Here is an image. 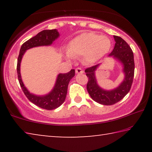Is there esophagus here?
Returning a JSON list of instances; mask_svg holds the SVG:
<instances>
[{"mask_svg": "<svg viewBox=\"0 0 152 152\" xmlns=\"http://www.w3.org/2000/svg\"><path fill=\"white\" fill-rule=\"evenodd\" d=\"M76 74H82L84 73V71L80 68H76Z\"/></svg>", "mask_w": 152, "mask_h": 152, "instance_id": "34e87169", "label": "esophagus"}]
</instances>
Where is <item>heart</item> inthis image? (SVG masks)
I'll list each match as a JSON object with an SVG mask.
<instances>
[{
  "instance_id": "b5f03b06",
  "label": "heart",
  "mask_w": 152,
  "mask_h": 152,
  "mask_svg": "<svg viewBox=\"0 0 152 152\" xmlns=\"http://www.w3.org/2000/svg\"><path fill=\"white\" fill-rule=\"evenodd\" d=\"M110 48L111 41L106 36L94 33H82L70 41L64 57L72 61L74 57L82 56L86 63L94 64L103 58Z\"/></svg>"
}]
</instances>
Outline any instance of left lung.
Masks as SVG:
<instances>
[{"label":"left lung","mask_w":152,"mask_h":152,"mask_svg":"<svg viewBox=\"0 0 152 152\" xmlns=\"http://www.w3.org/2000/svg\"><path fill=\"white\" fill-rule=\"evenodd\" d=\"M115 44L109 56H113L121 64L124 78L119 86L112 90H104L97 83L95 72L101 64L86 68L85 72L88 78L86 88L90 96L95 102L103 105H112L123 99L129 92L134 77V57L128 43L119 36L114 35Z\"/></svg>","instance_id":"8db88e82"}]
</instances>
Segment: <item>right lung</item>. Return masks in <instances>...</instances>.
Here are the masks:
<instances>
[{
  "mask_svg": "<svg viewBox=\"0 0 152 152\" xmlns=\"http://www.w3.org/2000/svg\"><path fill=\"white\" fill-rule=\"evenodd\" d=\"M59 37H60V33L57 29L43 30L39 32L21 45L17 60V70L18 79L25 96L33 104L47 110L55 109L64 103L68 91L69 82L75 76V70L72 69L68 73L59 74L56 78L54 86L48 94L36 95L31 93L23 84L20 76V63L23 56L27 50L39 46L51 45Z\"/></svg>",
  "mask_w": 152,
  "mask_h": 152,
  "instance_id": "obj_1",
  "label": "right lung"
}]
</instances>
